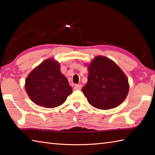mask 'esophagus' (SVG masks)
I'll list each match as a JSON object with an SVG mask.
<instances>
[{"label":"esophagus","instance_id":"1","mask_svg":"<svg viewBox=\"0 0 155 155\" xmlns=\"http://www.w3.org/2000/svg\"><path fill=\"white\" fill-rule=\"evenodd\" d=\"M74 89L76 90H81L82 89V85L81 84H76L74 86Z\"/></svg>","mask_w":155,"mask_h":155}]
</instances>
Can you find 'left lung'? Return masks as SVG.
Listing matches in <instances>:
<instances>
[{"mask_svg":"<svg viewBox=\"0 0 155 155\" xmlns=\"http://www.w3.org/2000/svg\"><path fill=\"white\" fill-rule=\"evenodd\" d=\"M88 83L82 91L93 107L110 110L120 105L128 95V80L116 63L97 56L90 65Z\"/></svg>","mask_w":155,"mask_h":155,"instance_id":"obj_1","label":"left lung"}]
</instances>
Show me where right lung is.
Here are the masks:
<instances>
[{
	"mask_svg": "<svg viewBox=\"0 0 155 155\" xmlns=\"http://www.w3.org/2000/svg\"><path fill=\"white\" fill-rule=\"evenodd\" d=\"M25 91L35 104L54 108L64 103L72 89L60 72L59 63L48 59L27 77Z\"/></svg>",
	"mask_w": 155,
	"mask_h": 155,
	"instance_id": "obj_1",
	"label": "right lung"
}]
</instances>
